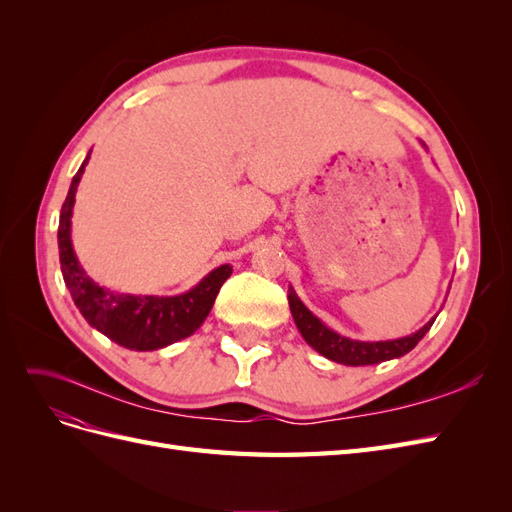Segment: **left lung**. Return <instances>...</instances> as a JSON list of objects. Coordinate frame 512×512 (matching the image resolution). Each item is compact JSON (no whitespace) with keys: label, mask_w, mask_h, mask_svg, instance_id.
<instances>
[{"label":"left lung","mask_w":512,"mask_h":512,"mask_svg":"<svg viewBox=\"0 0 512 512\" xmlns=\"http://www.w3.org/2000/svg\"><path fill=\"white\" fill-rule=\"evenodd\" d=\"M288 305H290L294 324H297V329L303 335L305 342L322 356H327L329 361L350 365V367L376 365L382 361L399 359V356L408 354L418 342H421L425 333L431 329V324L436 322V316H433L425 327L406 337L386 339V342H359V339H350L329 329L327 324L303 305L294 288H288Z\"/></svg>","instance_id":"left-lung-1"}]
</instances>
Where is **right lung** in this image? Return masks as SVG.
<instances>
[{"label":"right lung","mask_w":512,"mask_h":512,"mask_svg":"<svg viewBox=\"0 0 512 512\" xmlns=\"http://www.w3.org/2000/svg\"><path fill=\"white\" fill-rule=\"evenodd\" d=\"M89 156L91 151L87 153L79 173L72 177L66 203L61 207L57 230L61 275H64L74 305L79 307V312L91 327L108 339H113L115 344L130 350H158L190 337L209 316L215 297H218L222 284L230 277L232 267L222 265L213 269L194 288L183 294H175V297L123 294L96 284L81 267L72 247L74 196Z\"/></svg>","instance_id":"right-lung-1"}]
</instances>
